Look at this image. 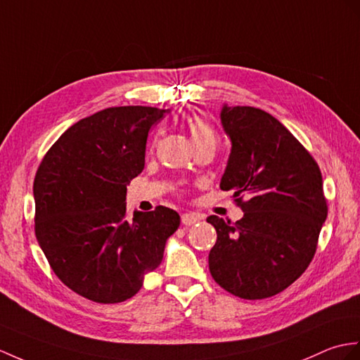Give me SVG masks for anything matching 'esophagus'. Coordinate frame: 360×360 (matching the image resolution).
I'll list each match as a JSON object with an SVG mask.
<instances>
[{
	"mask_svg": "<svg viewBox=\"0 0 360 360\" xmlns=\"http://www.w3.org/2000/svg\"><path fill=\"white\" fill-rule=\"evenodd\" d=\"M199 219L200 218H199L198 214H195V213H184L181 216V221H182L184 225H193V224L199 222Z\"/></svg>",
	"mask_w": 360,
	"mask_h": 360,
	"instance_id": "obj_1",
	"label": "esophagus"
}]
</instances>
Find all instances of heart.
<instances>
[{"label": "heart", "instance_id": "obj_1", "mask_svg": "<svg viewBox=\"0 0 360 360\" xmlns=\"http://www.w3.org/2000/svg\"><path fill=\"white\" fill-rule=\"evenodd\" d=\"M187 129H188L191 141H193V144H198V142H202V141H216L213 125L205 118H200V116H193V118H190L187 121Z\"/></svg>", "mask_w": 360, "mask_h": 360}]
</instances>
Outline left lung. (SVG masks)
<instances>
[{
	"label": "left lung",
	"instance_id": "obj_1",
	"mask_svg": "<svg viewBox=\"0 0 360 360\" xmlns=\"http://www.w3.org/2000/svg\"><path fill=\"white\" fill-rule=\"evenodd\" d=\"M231 153L221 190L235 191L236 222L208 216L218 233L208 255L216 283L242 299L290 287L316 253L328 205L321 169L290 130L261 108L224 105Z\"/></svg>",
	"mask_w": 360,
	"mask_h": 360
}]
</instances>
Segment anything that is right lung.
Returning <instances> with one entry per match:
<instances>
[{
    "mask_svg": "<svg viewBox=\"0 0 360 360\" xmlns=\"http://www.w3.org/2000/svg\"><path fill=\"white\" fill-rule=\"evenodd\" d=\"M165 110L108 107L73 124L41 161L35 235L53 273L79 296L118 304L162 261L181 218L169 207L129 219L127 184L146 164L148 130Z\"/></svg>",
    "mask_w": 360,
    "mask_h": 360,
    "instance_id": "right-lung-1",
    "label": "right lung"
}]
</instances>
